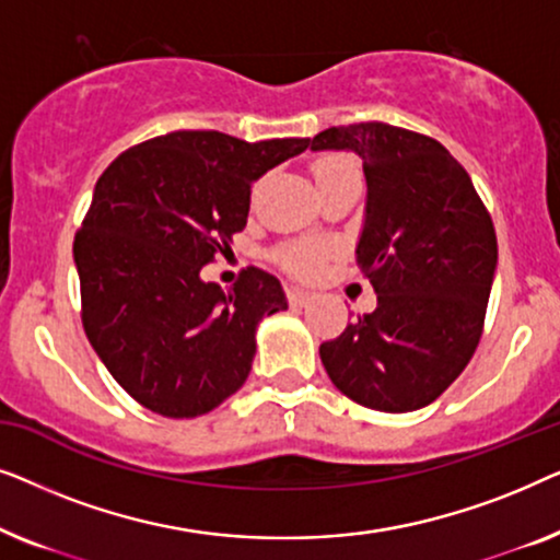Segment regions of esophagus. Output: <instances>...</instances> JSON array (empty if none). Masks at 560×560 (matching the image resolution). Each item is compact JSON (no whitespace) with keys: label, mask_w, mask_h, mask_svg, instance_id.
Masks as SVG:
<instances>
[{"label":"esophagus","mask_w":560,"mask_h":560,"mask_svg":"<svg viewBox=\"0 0 560 560\" xmlns=\"http://www.w3.org/2000/svg\"><path fill=\"white\" fill-rule=\"evenodd\" d=\"M311 293H305L301 288H288V303L295 305V308H303V305L311 303Z\"/></svg>","instance_id":"esophagus-1"}]
</instances>
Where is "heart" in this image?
I'll return each mask as SVG.
<instances>
[{
  "label": "heart",
  "mask_w": 560,
  "mask_h": 560,
  "mask_svg": "<svg viewBox=\"0 0 560 560\" xmlns=\"http://www.w3.org/2000/svg\"><path fill=\"white\" fill-rule=\"evenodd\" d=\"M349 173H359L357 160L351 155H341V152H328V155H318L313 160V175H316V183L339 178V175H349ZM328 244L324 242H311V240H301V242H290L282 244V247L275 252L278 262L285 267L288 272H293L295 278L311 280L324 270V262L328 257Z\"/></svg>",
  "instance_id": "obj_1"
}]
</instances>
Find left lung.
I'll list each match as a JSON object with an SVG mask.
<instances>
[{"label":"left lung","mask_w":560,"mask_h":560,"mask_svg":"<svg viewBox=\"0 0 560 560\" xmlns=\"http://www.w3.org/2000/svg\"><path fill=\"white\" fill-rule=\"evenodd\" d=\"M311 150H354L366 175L357 259L377 308L320 343L343 395L410 412L451 387L485 331L497 234L464 165L433 137L359 121L328 127Z\"/></svg>","instance_id":"obj_1"}]
</instances>
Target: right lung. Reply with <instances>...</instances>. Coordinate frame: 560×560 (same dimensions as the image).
I'll use <instances>...</instances> for the list:
<instances>
[{
  "mask_svg": "<svg viewBox=\"0 0 560 560\" xmlns=\"http://www.w3.org/2000/svg\"><path fill=\"white\" fill-rule=\"evenodd\" d=\"M308 148L180 129L121 152L98 175L73 240L81 324L106 370L165 418L203 416L249 377L255 331L285 311L278 278L240 272L224 293L201 267L247 226L252 183Z\"/></svg>",
  "mask_w": 560,
  "mask_h": 560,
  "instance_id": "add662e5",
  "label": "right lung"
}]
</instances>
